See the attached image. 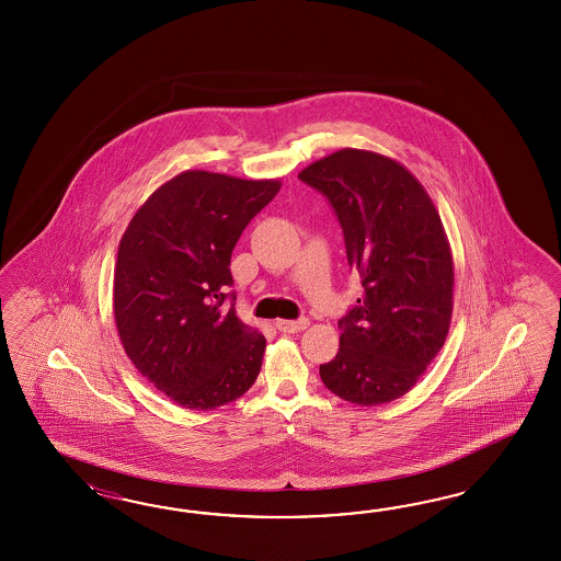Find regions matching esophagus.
<instances>
[{
  "label": "esophagus",
  "mask_w": 561,
  "mask_h": 561,
  "mask_svg": "<svg viewBox=\"0 0 561 561\" xmlns=\"http://www.w3.org/2000/svg\"><path fill=\"white\" fill-rule=\"evenodd\" d=\"M308 319H300V321H275V327H277V331H282V333H302L305 329H308Z\"/></svg>",
  "instance_id": "34e87169"
}]
</instances>
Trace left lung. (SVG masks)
Instances as JSON below:
<instances>
[{
	"label": "left lung",
	"mask_w": 561,
	"mask_h": 561,
	"mask_svg": "<svg viewBox=\"0 0 561 561\" xmlns=\"http://www.w3.org/2000/svg\"><path fill=\"white\" fill-rule=\"evenodd\" d=\"M340 218L362 296L340 321V352L324 387L362 408L411 391L446 341L455 261L424 185L389 156L343 148L298 172Z\"/></svg>",
	"instance_id": "8db88e82"
}]
</instances>
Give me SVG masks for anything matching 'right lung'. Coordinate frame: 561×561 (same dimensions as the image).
I'll use <instances>...</instances> for the list:
<instances>
[{
	"label": "right lung",
	"instance_id": "obj_1",
	"mask_svg": "<svg viewBox=\"0 0 561 561\" xmlns=\"http://www.w3.org/2000/svg\"><path fill=\"white\" fill-rule=\"evenodd\" d=\"M279 187V179L185 170L139 205L121 237L113 279L121 343L181 408L237 401L261 373L263 333L221 302L238 238Z\"/></svg>",
	"mask_w": 561,
	"mask_h": 561
}]
</instances>
